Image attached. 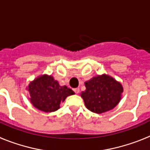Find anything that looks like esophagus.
Listing matches in <instances>:
<instances>
[{"mask_svg":"<svg viewBox=\"0 0 150 150\" xmlns=\"http://www.w3.org/2000/svg\"><path fill=\"white\" fill-rule=\"evenodd\" d=\"M74 90V92H75V93H76V94H78V93H80V89L79 88H75Z\"/></svg>","mask_w":150,"mask_h":150,"instance_id":"1","label":"esophagus"}]
</instances>
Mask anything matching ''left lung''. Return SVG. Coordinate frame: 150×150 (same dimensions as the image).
<instances>
[{"instance_id": "obj_1", "label": "left lung", "mask_w": 150, "mask_h": 150, "mask_svg": "<svg viewBox=\"0 0 150 150\" xmlns=\"http://www.w3.org/2000/svg\"><path fill=\"white\" fill-rule=\"evenodd\" d=\"M86 90L81 93L85 106L89 110L103 113L117 106L122 97V84L112 76L102 74L85 82Z\"/></svg>"}]
</instances>
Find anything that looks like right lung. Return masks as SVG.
I'll list each match as a JSON object with an SVG mask.
<instances>
[{
    "mask_svg": "<svg viewBox=\"0 0 150 150\" xmlns=\"http://www.w3.org/2000/svg\"><path fill=\"white\" fill-rule=\"evenodd\" d=\"M27 90L30 93V101L33 106L45 112H54L67 96L75 94L67 86H60L51 75L44 74L30 83Z\"/></svg>",
    "mask_w": 150,
    "mask_h": 150,
    "instance_id": "1",
    "label": "right lung"
}]
</instances>
